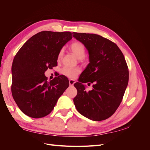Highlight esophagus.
<instances>
[{
    "mask_svg": "<svg viewBox=\"0 0 150 150\" xmlns=\"http://www.w3.org/2000/svg\"><path fill=\"white\" fill-rule=\"evenodd\" d=\"M69 83L70 86H73V84L75 83V81L72 80V79H69Z\"/></svg>",
    "mask_w": 150,
    "mask_h": 150,
    "instance_id": "obj_1",
    "label": "esophagus"
}]
</instances>
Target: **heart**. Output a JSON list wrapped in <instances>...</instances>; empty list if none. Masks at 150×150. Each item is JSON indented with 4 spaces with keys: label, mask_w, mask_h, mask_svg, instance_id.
<instances>
[{
    "label": "heart",
    "mask_w": 150,
    "mask_h": 150,
    "mask_svg": "<svg viewBox=\"0 0 150 150\" xmlns=\"http://www.w3.org/2000/svg\"><path fill=\"white\" fill-rule=\"evenodd\" d=\"M70 49L79 59H83L86 55V48L84 45L81 42L75 41L70 45ZM63 49H61L57 54V61H60L62 57ZM81 70L79 68L65 67L62 69V73L69 78H75Z\"/></svg>",
    "instance_id": "heart-1"
}]
</instances>
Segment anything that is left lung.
<instances>
[{"label": "left lung", "mask_w": 150, "mask_h": 150, "mask_svg": "<svg viewBox=\"0 0 150 150\" xmlns=\"http://www.w3.org/2000/svg\"><path fill=\"white\" fill-rule=\"evenodd\" d=\"M73 37L88 50L89 61L74 86L78 94L73 99L78 111L93 121L111 116L122 100L129 80L123 54L111 40L94 34L73 33ZM94 83L87 92L82 83Z\"/></svg>", "instance_id": "obj_1"}]
</instances>
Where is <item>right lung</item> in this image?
Segmentation results:
<instances>
[{"mask_svg":"<svg viewBox=\"0 0 150 150\" xmlns=\"http://www.w3.org/2000/svg\"><path fill=\"white\" fill-rule=\"evenodd\" d=\"M72 38L71 32L41 31L31 37L13 59L11 91L21 111L33 118L48 115L69 86L59 76L47 81L45 71L57 66V54Z\"/></svg>","mask_w":150,"mask_h":150,"instance_id":"right-lung-1","label":"right lung"}]
</instances>
